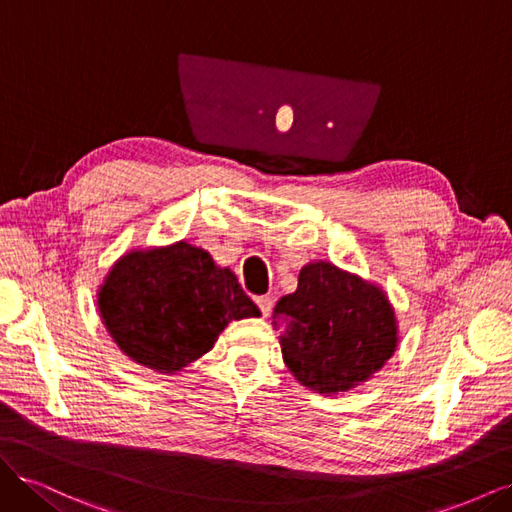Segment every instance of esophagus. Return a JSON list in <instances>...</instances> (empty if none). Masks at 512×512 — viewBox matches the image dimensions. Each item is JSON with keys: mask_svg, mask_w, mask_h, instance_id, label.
I'll list each match as a JSON object with an SVG mask.
<instances>
[{"mask_svg": "<svg viewBox=\"0 0 512 512\" xmlns=\"http://www.w3.org/2000/svg\"><path fill=\"white\" fill-rule=\"evenodd\" d=\"M256 305L260 307L262 316H269L273 309V297H269V294H262V297H256Z\"/></svg>", "mask_w": 512, "mask_h": 512, "instance_id": "esophagus-1", "label": "esophagus"}]
</instances>
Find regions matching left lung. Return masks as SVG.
I'll return each instance as SVG.
<instances>
[{
  "mask_svg": "<svg viewBox=\"0 0 512 512\" xmlns=\"http://www.w3.org/2000/svg\"><path fill=\"white\" fill-rule=\"evenodd\" d=\"M273 320L290 374L320 395L367 382L399 344L386 292L327 260L301 269L297 290L277 301Z\"/></svg>",
  "mask_w": 512,
  "mask_h": 512,
  "instance_id": "8db88e82",
  "label": "left lung"
}]
</instances>
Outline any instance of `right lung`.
<instances>
[{"label": "right lung", "instance_id": "add662e5", "mask_svg": "<svg viewBox=\"0 0 512 512\" xmlns=\"http://www.w3.org/2000/svg\"><path fill=\"white\" fill-rule=\"evenodd\" d=\"M98 312L119 350L158 374L207 354L228 322L260 316L237 275L188 241L123 254L98 288Z\"/></svg>", "mask_w": 512, "mask_h": 512}]
</instances>
